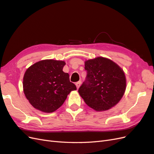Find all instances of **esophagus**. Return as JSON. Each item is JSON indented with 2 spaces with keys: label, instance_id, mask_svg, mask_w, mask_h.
<instances>
[{
  "label": "esophagus",
  "instance_id": "1",
  "mask_svg": "<svg viewBox=\"0 0 154 154\" xmlns=\"http://www.w3.org/2000/svg\"><path fill=\"white\" fill-rule=\"evenodd\" d=\"M81 81H78V82H77L76 83H75V85H76V87H77V88L78 89L80 87V86H81Z\"/></svg>",
  "mask_w": 154,
  "mask_h": 154
}]
</instances>
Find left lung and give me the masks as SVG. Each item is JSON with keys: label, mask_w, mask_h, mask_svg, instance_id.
<instances>
[{"label": "left lung", "mask_w": 154, "mask_h": 154, "mask_svg": "<svg viewBox=\"0 0 154 154\" xmlns=\"http://www.w3.org/2000/svg\"><path fill=\"white\" fill-rule=\"evenodd\" d=\"M86 80L78 92L90 107L107 111L116 105L125 90L124 71L116 63L103 57L86 60Z\"/></svg>", "instance_id": "8db88e82"}]
</instances>
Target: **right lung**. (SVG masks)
Instances as JSON below:
<instances>
[{
	"label": "right lung",
	"mask_w": 154,
	"mask_h": 154,
	"mask_svg": "<svg viewBox=\"0 0 154 154\" xmlns=\"http://www.w3.org/2000/svg\"><path fill=\"white\" fill-rule=\"evenodd\" d=\"M61 60H43L26 69L23 77V91L33 107L44 112H53L61 107L68 94L77 90Z\"/></svg>",
	"instance_id": "add662e5"
}]
</instances>
